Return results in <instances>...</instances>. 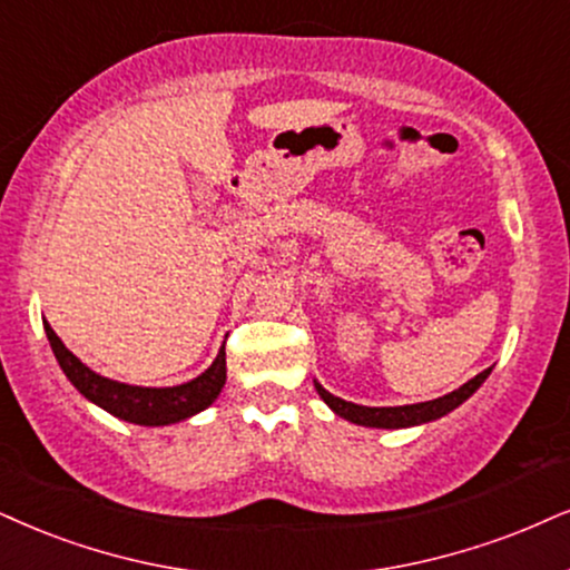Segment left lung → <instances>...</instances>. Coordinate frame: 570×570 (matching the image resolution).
Returning a JSON list of instances; mask_svg holds the SVG:
<instances>
[{"instance_id": "left-lung-1", "label": "left lung", "mask_w": 570, "mask_h": 570, "mask_svg": "<svg viewBox=\"0 0 570 570\" xmlns=\"http://www.w3.org/2000/svg\"><path fill=\"white\" fill-rule=\"evenodd\" d=\"M491 370H483L473 381H468L460 389L446 393V396L433 399V402H420V404H404V406H362L354 402H343V399L333 396V393L322 389L320 383H314V389L322 396L330 410H333L338 417L348 420V423L356 425H367V428H412V425H423L431 423V420H439L449 414L452 410H456L465 399L473 396L475 391L481 389V383L487 381Z\"/></svg>"}]
</instances>
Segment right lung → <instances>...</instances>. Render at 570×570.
I'll return each mask as SVG.
<instances>
[{
	"mask_svg": "<svg viewBox=\"0 0 570 570\" xmlns=\"http://www.w3.org/2000/svg\"><path fill=\"white\" fill-rule=\"evenodd\" d=\"M45 333L49 338V346L55 351V360H58L60 370L66 372V377L76 385V391L81 396H87L91 404L102 406L105 412H110L118 420L135 425H171L179 420L193 417L216 402L224 383H227V354L224 346L216 354V360L203 375L195 381L171 385V389H142V385H129L110 381V377L97 375L95 370H89L79 356H73L66 348L55 330L45 322Z\"/></svg>",
	"mask_w": 570,
	"mask_h": 570,
	"instance_id": "add662e5",
	"label": "right lung"
}]
</instances>
